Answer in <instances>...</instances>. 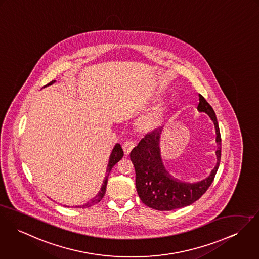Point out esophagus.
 Here are the masks:
<instances>
[{
	"instance_id": "1",
	"label": "esophagus",
	"mask_w": 259,
	"mask_h": 259,
	"mask_svg": "<svg viewBox=\"0 0 259 259\" xmlns=\"http://www.w3.org/2000/svg\"><path fill=\"white\" fill-rule=\"evenodd\" d=\"M135 147V142L133 140H128L126 141L125 143L123 144L122 148H123V151H124V154L125 155H128L132 150L133 148Z\"/></svg>"
}]
</instances>
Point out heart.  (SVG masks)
Listing matches in <instances>:
<instances>
[{"instance_id":"1","label":"heart","mask_w":259,"mask_h":259,"mask_svg":"<svg viewBox=\"0 0 259 259\" xmlns=\"http://www.w3.org/2000/svg\"><path fill=\"white\" fill-rule=\"evenodd\" d=\"M162 118V111L161 109H156L155 111H153L152 113H150L149 115L146 116L142 121V127L144 129H150L155 127L156 125H158L161 121Z\"/></svg>"}]
</instances>
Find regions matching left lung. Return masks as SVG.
Masks as SVG:
<instances>
[{"label":"left lung","mask_w":259,"mask_h":259,"mask_svg":"<svg viewBox=\"0 0 259 259\" xmlns=\"http://www.w3.org/2000/svg\"><path fill=\"white\" fill-rule=\"evenodd\" d=\"M199 97L200 103L198 110L205 112L214 123L217 143L219 145V149L215 152L218 157L217 165L207 178L197 183L182 182L174 179L164 169L159 154L162 128H158L147 134L131 151L130 159L136 172L137 193L141 201L151 208L157 210H172L190 205L198 201L213 182L221 162L222 138L217 116L212 107L202 95L199 94Z\"/></svg>","instance_id":"1"}]
</instances>
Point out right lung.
<instances>
[{
  "mask_svg": "<svg viewBox=\"0 0 259 259\" xmlns=\"http://www.w3.org/2000/svg\"><path fill=\"white\" fill-rule=\"evenodd\" d=\"M55 81H56V80L51 81V82L48 83L46 87L53 84ZM123 156H124V153H123V150H122L120 144H116L115 147H114V149L112 150V153H111V155H110V158H109V163H108L107 170H106V177H105V180H104L103 185H102V187H101V190L99 191V193L97 194V196H96L95 198H93L92 200H90V201H88L87 204L82 205V207L92 206V205H94L95 203H97V202H99V201L102 200V198H103L104 195H105L106 185H107V181H108V177H109L110 171L112 170V168L115 166L116 164L123 158ZM76 207H77V206H76ZM78 207H81V206H78Z\"/></svg>",
  "mask_w": 259,
  "mask_h": 259,
  "instance_id": "right-lung-1",
  "label": "right lung"
}]
</instances>
